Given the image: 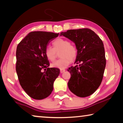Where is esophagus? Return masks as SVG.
Returning a JSON list of instances; mask_svg holds the SVG:
<instances>
[{"label": "esophagus", "mask_w": 123, "mask_h": 123, "mask_svg": "<svg viewBox=\"0 0 123 123\" xmlns=\"http://www.w3.org/2000/svg\"><path fill=\"white\" fill-rule=\"evenodd\" d=\"M66 71V70L65 69H60V73H63V72H64Z\"/></svg>", "instance_id": "esophagus-1"}]
</instances>
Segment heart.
I'll return each instance as SVG.
<instances>
[{"instance_id": "b5f03b06", "label": "heart", "mask_w": 123, "mask_h": 123, "mask_svg": "<svg viewBox=\"0 0 123 123\" xmlns=\"http://www.w3.org/2000/svg\"><path fill=\"white\" fill-rule=\"evenodd\" d=\"M54 48L48 46L45 49V55L50 61H53L56 57V51L61 50L60 60L53 62L51 64L52 67L64 69L71 63L72 60L75 59L78 50L75 45L70 44L66 39L59 38L53 41Z\"/></svg>"}]
</instances>
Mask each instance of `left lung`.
<instances>
[{
  "label": "left lung",
  "instance_id": "8db88e82",
  "mask_svg": "<svg viewBox=\"0 0 123 123\" xmlns=\"http://www.w3.org/2000/svg\"><path fill=\"white\" fill-rule=\"evenodd\" d=\"M60 36L75 44L78 53L75 63H80L68 69L71 74L68 88L76 96L88 97L98 88L103 80L106 67L103 41L87 28L69 30L61 32Z\"/></svg>",
  "mask_w": 123,
  "mask_h": 123
}]
</instances>
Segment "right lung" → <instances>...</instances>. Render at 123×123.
<instances>
[{
  "label": "right lung",
  "mask_w": 123,
  "mask_h": 123,
  "mask_svg": "<svg viewBox=\"0 0 123 123\" xmlns=\"http://www.w3.org/2000/svg\"><path fill=\"white\" fill-rule=\"evenodd\" d=\"M59 34L31 32L18 44L16 50V72L20 85L32 98L42 100L50 95L60 69L49 68L45 49ZM45 71L43 72V70Z\"/></svg>",
  "instance_id": "obj_1"
}]
</instances>
